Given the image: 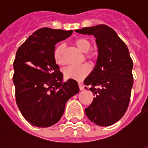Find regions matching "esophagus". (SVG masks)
<instances>
[{"instance_id": "obj_1", "label": "esophagus", "mask_w": 148, "mask_h": 148, "mask_svg": "<svg viewBox=\"0 0 148 148\" xmlns=\"http://www.w3.org/2000/svg\"><path fill=\"white\" fill-rule=\"evenodd\" d=\"M78 86H79L80 90H83L85 89V87H84V86L82 83H78Z\"/></svg>"}]
</instances>
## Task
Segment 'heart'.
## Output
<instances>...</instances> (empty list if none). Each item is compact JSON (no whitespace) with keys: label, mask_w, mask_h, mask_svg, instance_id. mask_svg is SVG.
<instances>
[{"label":"heart","mask_w":148,"mask_h":148,"mask_svg":"<svg viewBox=\"0 0 148 148\" xmlns=\"http://www.w3.org/2000/svg\"><path fill=\"white\" fill-rule=\"evenodd\" d=\"M74 45L77 48L85 53V57L90 61H95L97 58V55L94 51H89L91 47V42L86 38H78L74 40ZM64 46L58 44L56 46L53 51V58L55 63L58 65L64 64ZM91 68L90 65L84 63L80 66H70L63 70V74L66 78L74 79V80L81 81L90 74Z\"/></svg>","instance_id":"heart-1"}]
</instances>
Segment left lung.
I'll use <instances>...</instances> for the list:
<instances>
[{"label":"left lung","instance_id":"8db88e82","mask_svg":"<svg viewBox=\"0 0 148 148\" xmlns=\"http://www.w3.org/2000/svg\"><path fill=\"white\" fill-rule=\"evenodd\" d=\"M76 32L93 35L98 48L97 65L84 81L96 97L85 112L94 124L109 126L127 111L133 86V62L126 44L109 26L99 24Z\"/></svg>","mask_w":148,"mask_h":148}]
</instances>
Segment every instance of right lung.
Here are the masks:
<instances>
[{
    "mask_svg": "<svg viewBox=\"0 0 148 148\" xmlns=\"http://www.w3.org/2000/svg\"><path fill=\"white\" fill-rule=\"evenodd\" d=\"M73 31L42 27L36 31L19 47L13 62L15 96L18 108L36 127L56 124L66 103L79 92L77 82L63 74L53 58L55 44L71 36Z\"/></svg>",
    "mask_w": 148,
    "mask_h": 148,
    "instance_id": "1",
    "label": "right lung"
}]
</instances>
